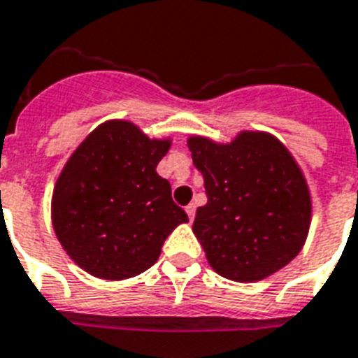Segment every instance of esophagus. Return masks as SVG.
I'll use <instances>...</instances> for the list:
<instances>
[{
  "mask_svg": "<svg viewBox=\"0 0 358 358\" xmlns=\"http://www.w3.org/2000/svg\"><path fill=\"white\" fill-rule=\"evenodd\" d=\"M186 213L187 216H189V220L193 222V218H195V205H193V203H189V205L186 206Z\"/></svg>",
  "mask_w": 358,
  "mask_h": 358,
  "instance_id": "esophagus-1",
  "label": "esophagus"
}]
</instances>
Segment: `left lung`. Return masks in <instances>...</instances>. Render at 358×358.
<instances>
[{"instance_id": "8db88e82", "label": "left lung", "mask_w": 358, "mask_h": 358, "mask_svg": "<svg viewBox=\"0 0 358 358\" xmlns=\"http://www.w3.org/2000/svg\"><path fill=\"white\" fill-rule=\"evenodd\" d=\"M187 145L206 193L193 233L214 271L252 282L294 260L306 243L311 197L287 148L264 132H243L227 145L193 136Z\"/></svg>"}]
</instances>
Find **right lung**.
<instances>
[{
	"instance_id": "obj_1",
	"label": "right lung",
	"mask_w": 358,
	"mask_h": 358,
	"mask_svg": "<svg viewBox=\"0 0 358 358\" xmlns=\"http://www.w3.org/2000/svg\"><path fill=\"white\" fill-rule=\"evenodd\" d=\"M169 148L132 123L108 121L66 163L52 193V226L87 273L108 280L142 273L172 229L187 222L155 171Z\"/></svg>"
}]
</instances>
